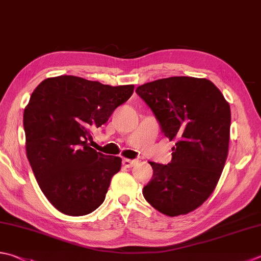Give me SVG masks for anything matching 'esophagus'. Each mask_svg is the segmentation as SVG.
<instances>
[{
  "mask_svg": "<svg viewBox=\"0 0 261 261\" xmlns=\"http://www.w3.org/2000/svg\"><path fill=\"white\" fill-rule=\"evenodd\" d=\"M137 164V160H134V159H122V165H124L125 167H127V168H130V167L135 166Z\"/></svg>",
  "mask_w": 261,
  "mask_h": 261,
  "instance_id": "obj_1",
  "label": "esophagus"
}]
</instances>
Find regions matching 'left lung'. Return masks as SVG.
<instances>
[{
  "instance_id": "left-lung-1",
  "label": "left lung",
  "mask_w": 261,
  "mask_h": 261,
  "mask_svg": "<svg viewBox=\"0 0 261 261\" xmlns=\"http://www.w3.org/2000/svg\"><path fill=\"white\" fill-rule=\"evenodd\" d=\"M136 93L153 112L161 132L175 140L171 161L150 162L145 200L161 214L186 215L200 207L217 185L228 153L230 109L205 78L169 77L146 83Z\"/></svg>"
}]
</instances>
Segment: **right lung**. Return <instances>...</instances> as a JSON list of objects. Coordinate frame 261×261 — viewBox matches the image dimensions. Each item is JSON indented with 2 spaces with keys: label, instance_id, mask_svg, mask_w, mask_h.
Masks as SVG:
<instances>
[{
  "label": "right lung",
  "instance_id": "right-lung-1",
  "mask_svg": "<svg viewBox=\"0 0 261 261\" xmlns=\"http://www.w3.org/2000/svg\"><path fill=\"white\" fill-rule=\"evenodd\" d=\"M134 85L110 86L76 76L44 80L23 111L27 158L54 208L84 216L106 199L121 158L90 146L92 130L109 120Z\"/></svg>",
  "mask_w": 261,
  "mask_h": 261
}]
</instances>
